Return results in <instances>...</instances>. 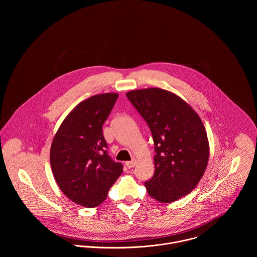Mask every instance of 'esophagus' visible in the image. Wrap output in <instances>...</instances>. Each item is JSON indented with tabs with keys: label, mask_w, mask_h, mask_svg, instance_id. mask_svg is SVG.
Returning a JSON list of instances; mask_svg holds the SVG:
<instances>
[{
	"label": "esophagus",
	"mask_w": 257,
	"mask_h": 257,
	"mask_svg": "<svg viewBox=\"0 0 257 257\" xmlns=\"http://www.w3.org/2000/svg\"><path fill=\"white\" fill-rule=\"evenodd\" d=\"M136 164H137V161L135 159L132 160V161H126L125 162V165H126L127 168H133V167L136 166Z\"/></svg>",
	"instance_id": "1"
}]
</instances>
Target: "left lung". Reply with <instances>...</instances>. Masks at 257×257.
Returning a JSON list of instances; mask_svg holds the SVG:
<instances>
[{"mask_svg": "<svg viewBox=\"0 0 257 257\" xmlns=\"http://www.w3.org/2000/svg\"><path fill=\"white\" fill-rule=\"evenodd\" d=\"M126 97L153 137L155 171L145 183L147 192L161 203L175 202L194 190L208 166L205 125L194 109L170 91L153 87L130 91Z\"/></svg>", "mask_w": 257, "mask_h": 257, "instance_id": "obj_1", "label": "left lung"}]
</instances>
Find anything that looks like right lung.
<instances>
[{"instance_id": "add662e5", "label": "right lung", "mask_w": 257, "mask_h": 257, "mask_svg": "<svg viewBox=\"0 0 257 257\" xmlns=\"http://www.w3.org/2000/svg\"><path fill=\"white\" fill-rule=\"evenodd\" d=\"M117 93L94 95L71 110L61 122L50 147V165L62 193L85 208L102 204L122 165L107 153L103 124Z\"/></svg>"}]
</instances>
